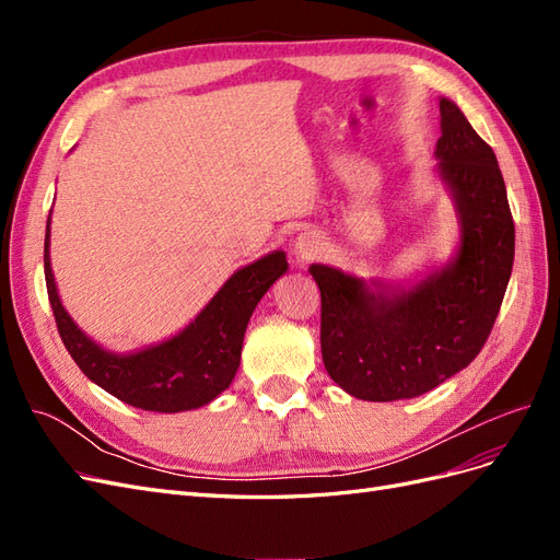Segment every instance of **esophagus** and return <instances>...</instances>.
<instances>
[{
	"mask_svg": "<svg viewBox=\"0 0 560 560\" xmlns=\"http://www.w3.org/2000/svg\"><path fill=\"white\" fill-rule=\"evenodd\" d=\"M322 249H325V243H322L319 233L315 231H303L296 243H294V257L299 264H306V261H313L317 259Z\"/></svg>",
	"mask_w": 560,
	"mask_h": 560,
	"instance_id": "obj_1",
	"label": "esophagus"
}]
</instances>
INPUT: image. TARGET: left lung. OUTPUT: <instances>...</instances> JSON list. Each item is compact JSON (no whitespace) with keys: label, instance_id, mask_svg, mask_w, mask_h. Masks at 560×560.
Returning a JSON list of instances; mask_svg holds the SVG:
<instances>
[{"label":"left lung","instance_id":"1","mask_svg":"<svg viewBox=\"0 0 560 560\" xmlns=\"http://www.w3.org/2000/svg\"><path fill=\"white\" fill-rule=\"evenodd\" d=\"M439 173L463 238L457 257L409 292L376 290L311 266L322 296V360L334 383L366 401L411 399L465 369L488 341L514 266V219L495 151L442 97Z\"/></svg>","mask_w":560,"mask_h":560}]
</instances>
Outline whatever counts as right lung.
<instances>
[{
    "instance_id": "right-lung-1",
    "label": "right lung",
    "mask_w": 560,
    "mask_h": 560,
    "mask_svg": "<svg viewBox=\"0 0 560 560\" xmlns=\"http://www.w3.org/2000/svg\"><path fill=\"white\" fill-rule=\"evenodd\" d=\"M48 224L44 241V276L50 308L67 352L95 385L142 411L177 413L210 404L231 385L241 366L247 322L284 270V252L266 254L214 294L202 313L182 334L132 354H114L83 334L65 313L48 257Z\"/></svg>"
}]
</instances>
